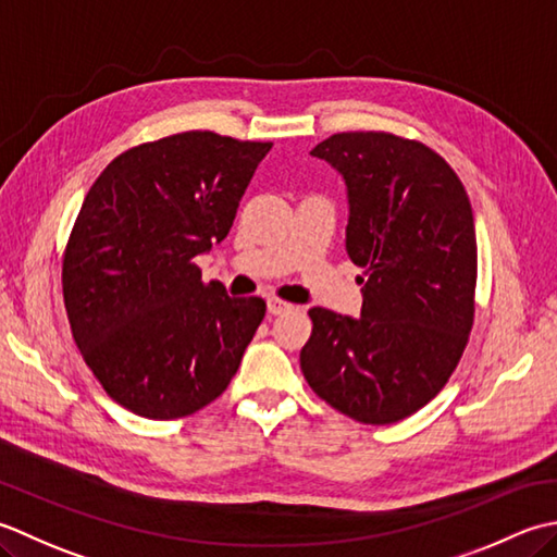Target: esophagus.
<instances>
[{"instance_id": "1", "label": "esophagus", "mask_w": 557, "mask_h": 557, "mask_svg": "<svg viewBox=\"0 0 557 557\" xmlns=\"http://www.w3.org/2000/svg\"><path fill=\"white\" fill-rule=\"evenodd\" d=\"M267 310H269V314H283V312L293 310V305L286 302V300H281V298H269L267 300Z\"/></svg>"}]
</instances>
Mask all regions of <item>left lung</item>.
Masks as SVG:
<instances>
[{
	"mask_svg": "<svg viewBox=\"0 0 557 557\" xmlns=\"http://www.w3.org/2000/svg\"><path fill=\"white\" fill-rule=\"evenodd\" d=\"M310 153L346 180V252L366 271L358 320L310 310L300 368L344 416L399 423L435 399L469 344L479 271L471 201L445 158L416 139L342 132Z\"/></svg>",
	"mask_w": 557,
	"mask_h": 557,
	"instance_id": "1",
	"label": "left lung"
}]
</instances>
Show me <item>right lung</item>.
I'll list each match as a JSON object with an SVG mask.
<instances>
[{"instance_id": "obj_1", "label": "right lung", "mask_w": 557, "mask_h": 557, "mask_svg": "<svg viewBox=\"0 0 557 557\" xmlns=\"http://www.w3.org/2000/svg\"><path fill=\"white\" fill-rule=\"evenodd\" d=\"M271 141L183 132L120 153L82 203L62 259L72 336L112 401L151 421L228 387L262 298H228L195 257L228 235Z\"/></svg>"}]
</instances>
